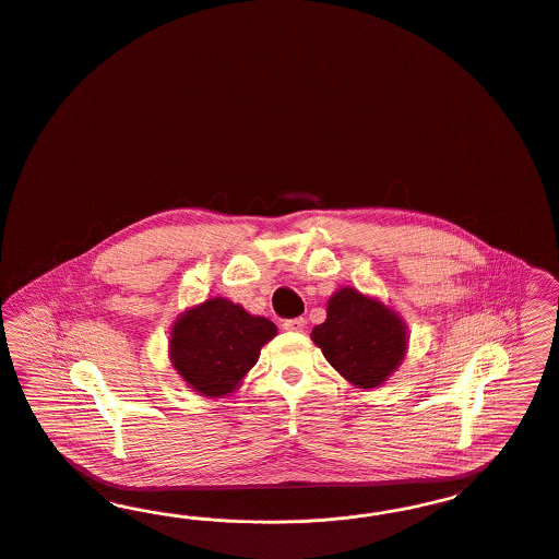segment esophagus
<instances>
[{
	"label": "esophagus",
	"mask_w": 559,
	"mask_h": 559,
	"mask_svg": "<svg viewBox=\"0 0 559 559\" xmlns=\"http://www.w3.org/2000/svg\"><path fill=\"white\" fill-rule=\"evenodd\" d=\"M283 329L290 331V333H301L306 329V318H290L283 322Z\"/></svg>",
	"instance_id": "obj_1"
}]
</instances>
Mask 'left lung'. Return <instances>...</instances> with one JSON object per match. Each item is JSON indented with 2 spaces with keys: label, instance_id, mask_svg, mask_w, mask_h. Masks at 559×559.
Instances as JSON below:
<instances>
[{
  "label": "left lung",
  "instance_id": "left-lung-1",
  "mask_svg": "<svg viewBox=\"0 0 559 559\" xmlns=\"http://www.w3.org/2000/svg\"><path fill=\"white\" fill-rule=\"evenodd\" d=\"M312 341L343 379L374 389L402 364L407 329L379 299L343 287L329 299L326 320L313 329Z\"/></svg>",
  "mask_w": 559,
  "mask_h": 559
}]
</instances>
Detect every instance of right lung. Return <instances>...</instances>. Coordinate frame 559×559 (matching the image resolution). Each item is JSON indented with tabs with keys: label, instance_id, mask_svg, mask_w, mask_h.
Listing matches in <instances>:
<instances>
[{
	"label": "right lung",
	"instance_id": "right-lung-1",
	"mask_svg": "<svg viewBox=\"0 0 559 559\" xmlns=\"http://www.w3.org/2000/svg\"><path fill=\"white\" fill-rule=\"evenodd\" d=\"M274 336L276 326L269 318L251 316L224 297H210L177 318L168 356L191 389L205 397H224L241 384Z\"/></svg>",
	"mask_w": 559,
	"mask_h": 559
}]
</instances>
